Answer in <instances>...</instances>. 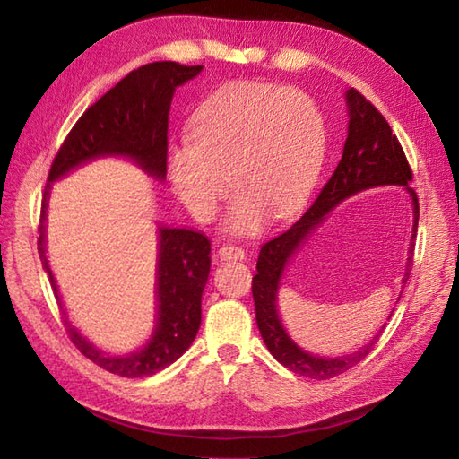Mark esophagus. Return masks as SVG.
Segmentation results:
<instances>
[{
    "label": "esophagus",
    "mask_w": 459,
    "mask_h": 459,
    "mask_svg": "<svg viewBox=\"0 0 459 459\" xmlns=\"http://www.w3.org/2000/svg\"><path fill=\"white\" fill-rule=\"evenodd\" d=\"M218 257L221 261H241L246 257V251L238 246H223L218 249Z\"/></svg>",
    "instance_id": "esophagus-1"
}]
</instances>
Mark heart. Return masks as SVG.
I'll return each mask as SVG.
<instances>
[{
	"label": "heart",
	"instance_id": "obj_1",
	"mask_svg": "<svg viewBox=\"0 0 459 459\" xmlns=\"http://www.w3.org/2000/svg\"><path fill=\"white\" fill-rule=\"evenodd\" d=\"M325 157L320 109L302 91L233 82L210 96L192 119V139L169 145L167 172L192 216L210 220L236 188L226 228L259 231L269 216L297 212L318 182Z\"/></svg>",
	"mask_w": 459,
	"mask_h": 459
}]
</instances>
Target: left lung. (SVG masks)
Returning <instances> with one entry per match:
<instances>
[{
    "mask_svg": "<svg viewBox=\"0 0 459 459\" xmlns=\"http://www.w3.org/2000/svg\"><path fill=\"white\" fill-rule=\"evenodd\" d=\"M345 104H348L350 124L342 160L307 213L297 223H292L287 231H282L281 236L273 238L261 247L257 274L253 277L251 287L261 338L264 345H267V350L273 353V358L282 363L287 369L318 381L332 379V377L358 365L365 355L371 353L385 325L363 348L342 355V358H320V355L304 351L290 340V335L284 330L279 318L277 294L281 289L284 267L294 257V253L307 243L312 231L325 220L332 208L338 206L342 200L369 188L404 186L406 195L412 200V239L409 247L411 255L406 259V273L403 282L409 279L412 267L414 238L416 230H419V196L409 186V182L412 180V170L399 139H396L391 126L381 116V111L369 100H365L361 91L350 88L345 91Z\"/></svg>",
    "mask_w": 459,
    "mask_h": 459,
    "instance_id": "left-lung-1",
    "label": "left lung"
}]
</instances>
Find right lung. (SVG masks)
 <instances>
[{"mask_svg":"<svg viewBox=\"0 0 459 459\" xmlns=\"http://www.w3.org/2000/svg\"><path fill=\"white\" fill-rule=\"evenodd\" d=\"M202 73V66L178 63H151L119 80L74 127L48 170L39 226V255L48 273L50 287L60 300L56 281L45 255V220L50 182L98 157H127L159 180L167 177L169 111L175 90ZM210 273V241L186 228H159L157 261V325L151 340L135 353L108 355L90 343L65 314L68 338L90 361L119 377L155 375L175 363L195 342L202 320V292ZM63 308V304H60Z\"/></svg>","mask_w":459,"mask_h":459,"instance_id":"add662e5","label":"right lung"}]
</instances>
